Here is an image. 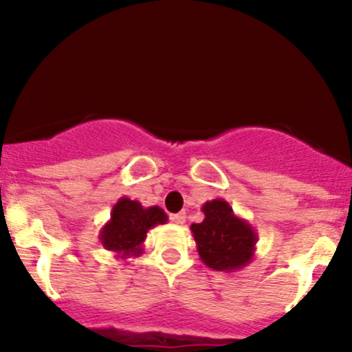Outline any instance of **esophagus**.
<instances>
[{"label": "esophagus", "mask_w": 352, "mask_h": 352, "mask_svg": "<svg viewBox=\"0 0 352 352\" xmlns=\"http://www.w3.org/2000/svg\"><path fill=\"white\" fill-rule=\"evenodd\" d=\"M185 213H175V215L170 217V220L173 221L175 225H184L185 223Z\"/></svg>", "instance_id": "1"}]
</instances>
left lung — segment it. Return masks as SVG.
<instances>
[{
	"instance_id": "obj_1",
	"label": "left lung",
	"mask_w": 352,
	"mask_h": 352,
	"mask_svg": "<svg viewBox=\"0 0 352 352\" xmlns=\"http://www.w3.org/2000/svg\"><path fill=\"white\" fill-rule=\"evenodd\" d=\"M201 212L204 221L190 227L200 260L208 268L227 273L248 266L256 250V230L223 199L205 201Z\"/></svg>"
}]
</instances>
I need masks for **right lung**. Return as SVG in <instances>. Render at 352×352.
Wrapping results in <instances>:
<instances>
[{"instance_id": "add662e5", "label": "right lung", "mask_w": 352, "mask_h": 352, "mask_svg": "<svg viewBox=\"0 0 352 352\" xmlns=\"http://www.w3.org/2000/svg\"><path fill=\"white\" fill-rule=\"evenodd\" d=\"M167 213L160 207L145 208L140 201L122 197L112 207L107 223L100 228L99 240L116 258L140 256L148 230L167 223Z\"/></svg>"}]
</instances>
